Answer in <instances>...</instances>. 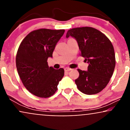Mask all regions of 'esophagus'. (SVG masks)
Masks as SVG:
<instances>
[{"label": "esophagus", "instance_id": "34e87169", "mask_svg": "<svg viewBox=\"0 0 130 130\" xmlns=\"http://www.w3.org/2000/svg\"><path fill=\"white\" fill-rule=\"evenodd\" d=\"M65 71H71V68H68V67H66V68H65Z\"/></svg>", "mask_w": 130, "mask_h": 130}]
</instances>
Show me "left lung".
Instances as JSON below:
<instances>
[{
	"label": "left lung",
	"instance_id": "8db88e82",
	"mask_svg": "<svg viewBox=\"0 0 130 130\" xmlns=\"http://www.w3.org/2000/svg\"><path fill=\"white\" fill-rule=\"evenodd\" d=\"M69 37L76 40L80 56L89 63L87 71L77 70L79 76L75 80L77 89L86 95L99 93L108 85L116 66L111 41L100 31L90 27L70 29L66 38Z\"/></svg>",
	"mask_w": 130,
	"mask_h": 130
}]
</instances>
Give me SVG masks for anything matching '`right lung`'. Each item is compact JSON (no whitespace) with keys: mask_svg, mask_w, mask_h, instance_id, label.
I'll use <instances>...</instances> for the list:
<instances>
[{"mask_svg":"<svg viewBox=\"0 0 130 130\" xmlns=\"http://www.w3.org/2000/svg\"><path fill=\"white\" fill-rule=\"evenodd\" d=\"M65 30L40 29L29 33L19 45L16 57L18 73L24 86L30 93L41 98L52 96L64 76V70L49 67L57 43Z\"/></svg>","mask_w":130,"mask_h":130,"instance_id":"add662e5","label":"right lung"}]
</instances>
